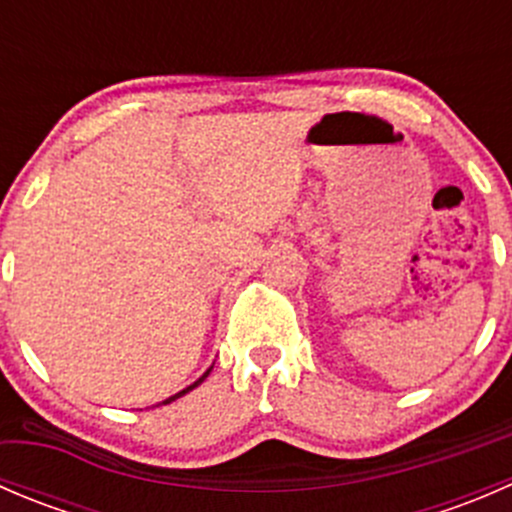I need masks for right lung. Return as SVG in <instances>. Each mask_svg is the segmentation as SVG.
I'll list each match as a JSON object with an SVG mask.
<instances>
[{"mask_svg":"<svg viewBox=\"0 0 512 512\" xmlns=\"http://www.w3.org/2000/svg\"><path fill=\"white\" fill-rule=\"evenodd\" d=\"M210 371H213V366H210V369H208V371H205V374H203V376H200V379H198V381H193V384H190V386H185V389H183V391H178V394L168 396V399H165V401H160V404H156V406H165V404H170V401L180 399V396H185V394H188V391H193V389H195V386H200V384H203V381H205V379H208V374H210Z\"/></svg>","mask_w":512,"mask_h":512,"instance_id":"obj_1","label":"right lung"}]
</instances>
